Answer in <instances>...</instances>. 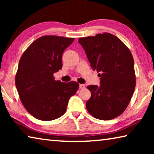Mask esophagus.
<instances>
[{"label":"esophagus","instance_id":"esophagus-1","mask_svg":"<svg viewBox=\"0 0 154 154\" xmlns=\"http://www.w3.org/2000/svg\"><path fill=\"white\" fill-rule=\"evenodd\" d=\"M85 84H79V88L81 89H83V88H85Z\"/></svg>","mask_w":154,"mask_h":154}]
</instances>
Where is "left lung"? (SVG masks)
<instances>
[{
    "label": "left lung",
    "mask_w": 154,
    "mask_h": 154,
    "mask_svg": "<svg viewBox=\"0 0 154 154\" xmlns=\"http://www.w3.org/2000/svg\"><path fill=\"white\" fill-rule=\"evenodd\" d=\"M94 71L100 72V85H89L86 108L94 118L109 120L126 110L136 85L133 57L128 48L111 33L79 38Z\"/></svg>",
    "instance_id": "1"
}]
</instances>
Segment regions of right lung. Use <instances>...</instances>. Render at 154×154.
Wrapping results in <instances>:
<instances>
[{
    "label": "right lung",
    "mask_w": 154,
    "mask_h": 154,
    "mask_svg": "<svg viewBox=\"0 0 154 154\" xmlns=\"http://www.w3.org/2000/svg\"><path fill=\"white\" fill-rule=\"evenodd\" d=\"M74 39L41 36L21 56L15 85L22 105L36 119L50 121L61 117L66 112L69 98L79 89L76 82L63 83L54 77L62 67V54Z\"/></svg>",
    "instance_id": "right-lung-1"
}]
</instances>
